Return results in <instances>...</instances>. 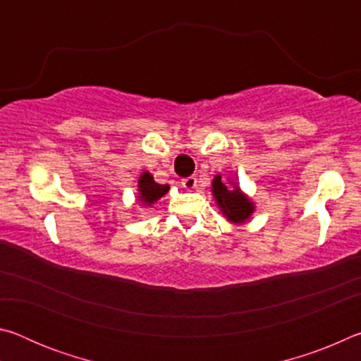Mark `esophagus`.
<instances>
[{
    "mask_svg": "<svg viewBox=\"0 0 361 361\" xmlns=\"http://www.w3.org/2000/svg\"><path fill=\"white\" fill-rule=\"evenodd\" d=\"M181 186L186 189H194L195 186H197V178H195V176H188V178H183Z\"/></svg>",
    "mask_w": 361,
    "mask_h": 361,
    "instance_id": "esophagus-1",
    "label": "esophagus"
}]
</instances>
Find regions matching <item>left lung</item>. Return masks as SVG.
I'll use <instances>...</instances> for the list:
<instances>
[{
    "label": "left lung",
    "mask_w": 361,
    "mask_h": 361,
    "mask_svg": "<svg viewBox=\"0 0 361 361\" xmlns=\"http://www.w3.org/2000/svg\"><path fill=\"white\" fill-rule=\"evenodd\" d=\"M213 195H215L219 209L232 223H243L252 215V202L240 192L239 188L226 186L219 175L213 180Z\"/></svg>",
    "instance_id": "obj_1"
}]
</instances>
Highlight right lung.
I'll return each mask as SVG.
<instances>
[{
  "instance_id": "obj_1",
  "label": "right lung",
  "mask_w": 361,
  "mask_h": 361,
  "mask_svg": "<svg viewBox=\"0 0 361 361\" xmlns=\"http://www.w3.org/2000/svg\"><path fill=\"white\" fill-rule=\"evenodd\" d=\"M169 185H159L154 180H152V176L145 172L142 176H140V181H138V189H140V200H143L146 204H154L156 200H159L162 197L164 194L169 191Z\"/></svg>"
}]
</instances>
